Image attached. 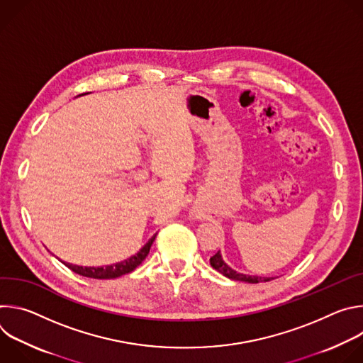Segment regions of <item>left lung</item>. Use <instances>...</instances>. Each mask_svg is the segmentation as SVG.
Returning a JSON list of instances; mask_svg holds the SVG:
<instances>
[{"mask_svg": "<svg viewBox=\"0 0 363 363\" xmlns=\"http://www.w3.org/2000/svg\"><path fill=\"white\" fill-rule=\"evenodd\" d=\"M210 263L213 266V269H216L218 273H221L223 276L231 279V280H237V281H244V283H266L273 280L274 277H262V276H248V274H242L238 273L237 270L231 269L224 260L221 252H216V255H213L210 258Z\"/></svg>", "mask_w": 363, "mask_h": 363, "instance_id": "obj_1", "label": "left lung"}]
</instances>
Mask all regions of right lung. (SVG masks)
I'll return each mask as SVG.
<instances>
[{"mask_svg":"<svg viewBox=\"0 0 363 363\" xmlns=\"http://www.w3.org/2000/svg\"><path fill=\"white\" fill-rule=\"evenodd\" d=\"M155 234L136 254H133L132 257L126 258L123 262L115 263V264H109V266H100V267H83V266H76V264H70V263H65L66 267H69L72 272H74L76 274H80L83 277H90V279H116L121 277L123 274H128L130 272H133L143 260L146 258V255L149 254L150 245L155 241Z\"/></svg>","mask_w":363,"mask_h":363,"instance_id":"right-lung-1","label":"right lung"}]
</instances>
